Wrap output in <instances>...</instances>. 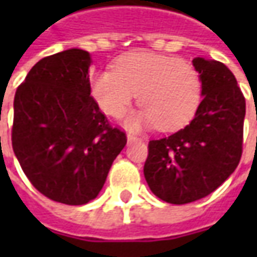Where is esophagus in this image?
Listing matches in <instances>:
<instances>
[{"label": "esophagus", "instance_id": "obj_1", "mask_svg": "<svg viewBox=\"0 0 257 257\" xmlns=\"http://www.w3.org/2000/svg\"><path fill=\"white\" fill-rule=\"evenodd\" d=\"M127 140H128V143H134V142H137L139 140V137L133 133H128L127 134Z\"/></svg>", "mask_w": 257, "mask_h": 257}]
</instances>
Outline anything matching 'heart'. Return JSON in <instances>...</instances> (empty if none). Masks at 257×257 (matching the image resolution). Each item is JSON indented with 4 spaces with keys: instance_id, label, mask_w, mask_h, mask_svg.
Listing matches in <instances>:
<instances>
[{
    "instance_id": "1",
    "label": "heart",
    "mask_w": 257,
    "mask_h": 257,
    "mask_svg": "<svg viewBox=\"0 0 257 257\" xmlns=\"http://www.w3.org/2000/svg\"><path fill=\"white\" fill-rule=\"evenodd\" d=\"M137 94L143 107L132 117L130 128L154 127L174 130L187 124L202 100V80L190 63L149 51H134L120 57L114 70L94 77L91 95L110 117L127 113Z\"/></svg>"
}]
</instances>
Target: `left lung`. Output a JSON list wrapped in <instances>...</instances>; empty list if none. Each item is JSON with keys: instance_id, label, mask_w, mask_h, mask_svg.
I'll return each mask as SVG.
<instances>
[{"instance_id": "1", "label": "left lung", "mask_w": 257, "mask_h": 257, "mask_svg": "<svg viewBox=\"0 0 257 257\" xmlns=\"http://www.w3.org/2000/svg\"><path fill=\"white\" fill-rule=\"evenodd\" d=\"M202 103L184 128L149 142L144 177L163 202L186 204L213 193L237 167L243 152L246 101L233 73L196 57Z\"/></svg>"}]
</instances>
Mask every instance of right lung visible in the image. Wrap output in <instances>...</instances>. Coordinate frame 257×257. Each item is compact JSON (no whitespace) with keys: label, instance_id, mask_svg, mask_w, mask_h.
Instances as JSON below:
<instances>
[{"label":"right lung","instance_id":"obj_1","mask_svg":"<svg viewBox=\"0 0 257 257\" xmlns=\"http://www.w3.org/2000/svg\"><path fill=\"white\" fill-rule=\"evenodd\" d=\"M90 54L71 48L41 58L14 97L13 149L45 197L80 206L97 197L127 143L91 93Z\"/></svg>","mask_w":257,"mask_h":257}]
</instances>
